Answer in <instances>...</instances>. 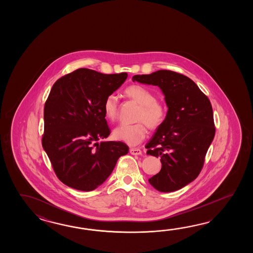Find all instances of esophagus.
<instances>
[{
	"mask_svg": "<svg viewBox=\"0 0 253 253\" xmlns=\"http://www.w3.org/2000/svg\"><path fill=\"white\" fill-rule=\"evenodd\" d=\"M129 152L131 155H134V156L142 155V151L140 150L139 148H130Z\"/></svg>",
	"mask_w": 253,
	"mask_h": 253,
	"instance_id": "34e87169",
	"label": "esophagus"
}]
</instances>
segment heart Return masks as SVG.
I'll list each match as a JSON object with an SVG mask.
<instances>
[{
	"mask_svg": "<svg viewBox=\"0 0 253 253\" xmlns=\"http://www.w3.org/2000/svg\"><path fill=\"white\" fill-rule=\"evenodd\" d=\"M125 96L134 100L140 106L135 124H122L114 130L115 138L123 141L129 145H137L147 135V127L159 128L166 121L167 108L166 104L156 99V95L147 87L141 85H131L124 91ZM103 110L106 119L115 121L119 113V99L110 94L105 98Z\"/></svg>",
	"mask_w": 253,
	"mask_h": 253,
	"instance_id": "heart-1",
	"label": "heart"
}]
</instances>
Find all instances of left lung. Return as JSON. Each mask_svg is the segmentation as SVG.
I'll return each instance as SVG.
<instances>
[{
	"mask_svg": "<svg viewBox=\"0 0 253 253\" xmlns=\"http://www.w3.org/2000/svg\"><path fill=\"white\" fill-rule=\"evenodd\" d=\"M133 81L158 86L168 107L167 119L145 145L161 157V171L148 181L159 192L183 188L199 175L215 134L211 104L188 77L171 70L135 75Z\"/></svg>",
	"mask_w": 253,
	"mask_h": 253,
	"instance_id": "obj_1",
	"label": "left lung"
}]
</instances>
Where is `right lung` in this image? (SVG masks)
Instances as JSON below:
<instances>
[{
	"mask_svg": "<svg viewBox=\"0 0 253 253\" xmlns=\"http://www.w3.org/2000/svg\"><path fill=\"white\" fill-rule=\"evenodd\" d=\"M126 78V72L102 74L79 69L54 83L44 106L42 143L57 177L71 188H97L119 157L128 153V146L120 141L97 143L110 134L104 100Z\"/></svg>",
	"mask_w": 253,
	"mask_h": 253,
	"instance_id": "1",
	"label": "right lung"
}]
</instances>
